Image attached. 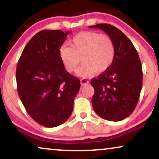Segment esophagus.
Here are the masks:
<instances>
[{"label": "esophagus", "mask_w": 159, "mask_h": 159, "mask_svg": "<svg viewBox=\"0 0 159 159\" xmlns=\"http://www.w3.org/2000/svg\"><path fill=\"white\" fill-rule=\"evenodd\" d=\"M81 84L82 86H84L86 84H89V81L87 79H86V78H82V79H81Z\"/></svg>", "instance_id": "obj_1"}]
</instances>
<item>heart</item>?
Instances as JSON below:
<instances>
[{
  "label": "heart",
  "mask_w": 159,
  "mask_h": 159,
  "mask_svg": "<svg viewBox=\"0 0 159 159\" xmlns=\"http://www.w3.org/2000/svg\"><path fill=\"white\" fill-rule=\"evenodd\" d=\"M69 44L70 47H61L60 57L69 72H75L83 61L78 71V75L81 77H89L95 72H105L114 61V43L106 34L83 31L75 36Z\"/></svg>",
  "instance_id": "obj_1"
}]
</instances>
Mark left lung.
I'll return each mask as SVG.
<instances>
[{"label":"left lung","mask_w":159,"mask_h":159,"mask_svg":"<svg viewBox=\"0 0 159 159\" xmlns=\"http://www.w3.org/2000/svg\"><path fill=\"white\" fill-rule=\"evenodd\" d=\"M90 27L105 31L115 45L111 66L90 81L95 90L93 107L103 119L120 121L132 114L139 100L143 82L141 62L131 40L119 29L108 24Z\"/></svg>","instance_id":"obj_1"}]
</instances>
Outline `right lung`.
Segmentation results:
<instances>
[{
  "mask_svg": "<svg viewBox=\"0 0 159 159\" xmlns=\"http://www.w3.org/2000/svg\"><path fill=\"white\" fill-rule=\"evenodd\" d=\"M70 31L43 30L31 38L18 62L17 90L30 117L45 127L65 123L73 110L80 80L66 70L60 49Z\"/></svg>",
  "mask_w": 159,
  "mask_h": 159,
  "instance_id": "right-lung-1",
  "label": "right lung"
}]
</instances>
